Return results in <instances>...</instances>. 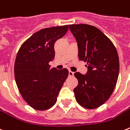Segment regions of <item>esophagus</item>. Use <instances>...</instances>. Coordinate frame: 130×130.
<instances>
[{"mask_svg":"<svg viewBox=\"0 0 130 130\" xmlns=\"http://www.w3.org/2000/svg\"><path fill=\"white\" fill-rule=\"evenodd\" d=\"M74 72H72V71H69V76L72 77V76H74Z\"/></svg>","mask_w":130,"mask_h":130,"instance_id":"esophagus-1","label":"esophagus"}]
</instances>
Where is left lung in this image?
<instances>
[{"mask_svg": "<svg viewBox=\"0 0 130 130\" xmlns=\"http://www.w3.org/2000/svg\"><path fill=\"white\" fill-rule=\"evenodd\" d=\"M69 28L78 43L79 60L87 63L86 74H74L78 80L74 89L76 100L86 108H96L108 100L117 82V51L112 41L93 26L80 24Z\"/></svg>", "mask_w": 130, "mask_h": 130, "instance_id": "8db88e82", "label": "left lung"}]
</instances>
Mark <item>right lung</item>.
<instances>
[{"label":"right lung","instance_id":"add662e5","mask_svg":"<svg viewBox=\"0 0 130 130\" xmlns=\"http://www.w3.org/2000/svg\"><path fill=\"white\" fill-rule=\"evenodd\" d=\"M69 26L47 28L34 33L22 45L14 65L15 79L24 100L37 110L55 104L63 83L68 76L67 69L50 68L54 58V43L67 32Z\"/></svg>","mask_w":130,"mask_h":130}]
</instances>
